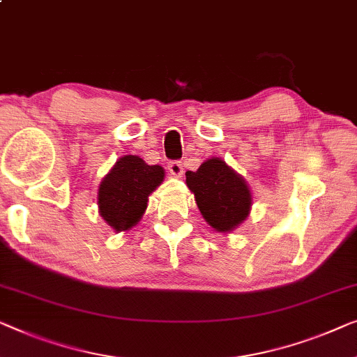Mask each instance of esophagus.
I'll return each instance as SVG.
<instances>
[{"label": "esophagus", "mask_w": 357, "mask_h": 357, "mask_svg": "<svg viewBox=\"0 0 357 357\" xmlns=\"http://www.w3.org/2000/svg\"><path fill=\"white\" fill-rule=\"evenodd\" d=\"M167 169H169V172L174 175V177H182L183 175V166L180 161H170L167 164Z\"/></svg>", "instance_id": "34e87169"}]
</instances>
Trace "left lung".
<instances>
[{"instance_id": "1", "label": "left lung", "mask_w": 357, "mask_h": 357, "mask_svg": "<svg viewBox=\"0 0 357 357\" xmlns=\"http://www.w3.org/2000/svg\"><path fill=\"white\" fill-rule=\"evenodd\" d=\"M185 175L201 214L217 231L234 230L250 214V188L222 159H209L196 172L188 170Z\"/></svg>"}]
</instances>
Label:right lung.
Listing matches in <instances>:
<instances>
[{"mask_svg":"<svg viewBox=\"0 0 357 357\" xmlns=\"http://www.w3.org/2000/svg\"><path fill=\"white\" fill-rule=\"evenodd\" d=\"M164 178L161 166H148L138 156H123L106 175L98 191L102 219L116 231L130 229L140 220L148 196Z\"/></svg>","mask_w":357,"mask_h":357,"instance_id":"add662e5","label":"right lung"}]
</instances>
